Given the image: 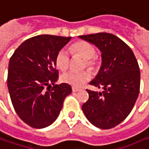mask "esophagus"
<instances>
[{
	"mask_svg": "<svg viewBox=\"0 0 149 149\" xmlns=\"http://www.w3.org/2000/svg\"><path fill=\"white\" fill-rule=\"evenodd\" d=\"M72 92H73V93L79 92V91L81 90V89H79V88H77V87H72Z\"/></svg>",
	"mask_w": 149,
	"mask_h": 149,
	"instance_id": "esophagus-1",
	"label": "esophagus"
}]
</instances>
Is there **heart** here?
<instances>
[{"instance_id": "heart-1", "label": "heart", "mask_w": 149, "mask_h": 149, "mask_svg": "<svg viewBox=\"0 0 149 149\" xmlns=\"http://www.w3.org/2000/svg\"><path fill=\"white\" fill-rule=\"evenodd\" d=\"M72 52L76 55L81 56L86 59L87 66L93 68L97 65V58L95 56L96 50L93 45L85 41H79L73 43L71 47ZM55 63L56 68L62 71H66L70 64V56L65 49H61L56 55ZM92 77L89 71L83 72H68L62 75L61 79L63 82L73 87H80L83 86Z\"/></svg>"}]
</instances>
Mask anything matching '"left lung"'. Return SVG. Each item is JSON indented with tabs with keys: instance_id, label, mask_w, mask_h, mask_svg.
Wrapping results in <instances>:
<instances>
[{
	"instance_id": "left-lung-1",
	"label": "left lung",
	"mask_w": 149,
	"mask_h": 149,
	"mask_svg": "<svg viewBox=\"0 0 149 149\" xmlns=\"http://www.w3.org/2000/svg\"><path fill=\"white\" fill-rule=\"evenodd\" d=\"M101 52L102 66L91 85L103 91L87 89L89 98L82 105L87 120L95 127L110 129L131 113L139 97L140 71L130 48L118 36L107 32L79 36Z\"/></svg>"
}]
</instances>
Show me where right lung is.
<instances>
[{"label": "right lung", "mask_w": 149, "mask_h": 149, "mask_svg": "<svg viewBox=\"0 0 149 149\" xmlns=\"http://www.w3.org/2000/svg\"><path fill=\"white\" fill-rule=\"evenodd\" d=\"M71 38L33 36L22 42L10 57L7 76L10 100L20 118L31 127L53 123L65 97L72 93L69 84H55L58 80L56 55Z\"/></svg>", "instance_id": "add662e5"}]
</instances>
